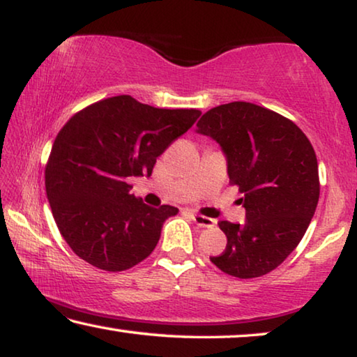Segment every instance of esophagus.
I'll list each match as a JSON object with an SVG mask.
<instances>
[{
    "label": "esophagus",
    "instance_id": "obj_1",
    "mask_svg": "<svg viewBox=\"0 0 357 357\" xmlns=\"http://www.w3.org/2000/svg\"><path fill=\"white\" fill-rule=\"evenodd\" d=\"M193 220L197 227H201V228H211L215 225V220H213V218L204 217V215H201V213H193Z\"/></svg>",
    "mask_w": 357,
    "mask_h": 357
}]
</instances>
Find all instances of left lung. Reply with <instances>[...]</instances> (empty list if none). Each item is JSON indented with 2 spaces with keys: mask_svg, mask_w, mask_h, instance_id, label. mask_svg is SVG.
Returning <instances> with one entry per match:
<instances>
[{
  "mask_svg": "<svg viewBox=\"0 0 357 357\" xmlns=\"http://www.w3.org/2000/svg\"><path fill=\"white\" fill-rule=\"evenodd\" d=\"M196 132L220 145L229 183L239 186L245 207L244 223H218L228 243L211 261L241 279L273 271L298 245L319 201L308 137L290 119L250 102L209 109Z\"/></svg>",
  "mask_w": 357,
  "mask_h": 357,
  "instance_id": "obj_1",
  "label": "left lung"
}]
</instances>
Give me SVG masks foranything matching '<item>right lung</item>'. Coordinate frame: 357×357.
Returning <instances> with one entry per match:
<instances>
[{
  "label": "right lung",
  "instance_id": "right-lung-1",
  "mask_svg": "<svg viewBox=\"0 0 357 357\" xmlns=\"http://www.w3.org/2000/svg\"><path fill=\"white\" fill-rule=\"evenodd\" d=\"M199 109H166L116 96L92 103L60 129L46 166L54 220L79 259L105 271L145 260L172 206L151 207L130 193L132 177H150L156 158L183 135Z\"/></svg>",
  "mask_w": 357,
  "mask_h": 357
}]
</instances>
